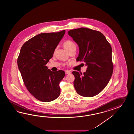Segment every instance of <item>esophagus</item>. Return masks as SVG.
<instances>
[{"label":"esophagus","instance_id":"obj_1","mask_svg":"<svg viewBox=\"0 0 134 134\" xmlns=\"http://www.w3.org/2000/svg\"><path fill=\"white\" fill-rule=\"evenodd\" d=\"M70 71H69V70H65V73L66 74H69L70 73Z\"/></svg>","mask_w":134,"mask_h":134}]
</instances>
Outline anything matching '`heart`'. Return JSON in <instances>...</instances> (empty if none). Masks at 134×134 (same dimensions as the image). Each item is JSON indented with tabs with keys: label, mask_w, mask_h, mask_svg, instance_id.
<instances>
[{
	"label": "heart",
	"mask_w": 134,
	"mask_h": 134,
	"mask_svg": "<svg viewBox=\"0 0 134 134\" xmlns=\"http://www.w3.org/2000/svg\"><path fill=\"white\" fill-rule=\"evenodd\" d=\"M64 46L66 50L68 51L69 50L73 48H76V46L72 41L68 40L65 41L64 43Z\"/></svg>",
	"instance_id": "1"
}]
</instances>
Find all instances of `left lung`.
<instances>
[{
	"label": "left lung",
	"mask_w": 134,
	"mask_h": 134,
	"mask_svg": "<svg viewBox=\"0 0 134 134\" xmlns=\"http://www.w3.org/2000/svg\"><path fill=\"white\" fill-rule=\"evenodd\" d=\"M68 34L79 47L77 61L87 66L83 74L72 72L75 88L82 96H94L105 88L113 74L111 46L103 34L91 29H73Z\"/></svg>",
	"instance_id": "obj_1"
}]
</instances>
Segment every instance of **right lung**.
Here are the masks:
<instances>
[{
  "mask_svg": "<svg viewBox=\"0 0 134 134\" xmlns=\"http://www.w3.org/2000/svg\"><path fill=\"white\" fill-rule=\"evenodd\" d=\"M65 32L38 34L20 49L17 64L23 82L31 94L42 102H51L60 95L59 83L65 77V71H51L46 65Z\"/></svg>",
  "mask_w": 134,
  "mask_h": 134,
  "instance_id": "obj_1",
  "label": "right lung"
}]
</instances>
